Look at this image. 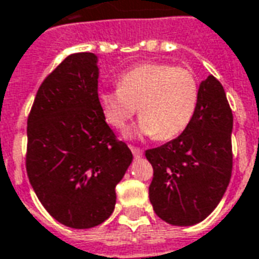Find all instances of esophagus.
<instances>
[{"label":"esophagus","mask_w":259,"mask_h":259,"mask_svg":"<svg viewBox=\"0 0 259 259\" xmlns=\"http://www.w3.org/2000/svg\"><path fill=\"white\" fill-rule=\"evenodd\" d=\"M131 152H133L134 158H135V159H140V158H142V151H141L140 148L131 147Z\"/></svg>","instance_id":"1"}]
</instances>
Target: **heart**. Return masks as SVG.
Returning a JSON list of instances; mask_svg holds the SVG:
<instances>
[{
  "mask_svg": "<svg viewBox=\"0 0 259 259\" xmlns=\"http://www.w3.org/2000/svg\"><path fill=\"white\" fill-rule=\"evenodd\" d=\"M115 90H103L99 104L106 121L122 130L138 108L142 118L128 137L172 140L193 119L199 84L194 74L166 63H141L119 74Z\"/></svg>",
  "mask_w": 259,
  "mask_h": 259,
  "instance_id": "b5f03b06",
  "label": "heart"
}]
</instances>
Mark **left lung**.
<instances>
[{
    "label": "left lung",
    "mask_w": 259,
    "mask_h": 259,
    "mask_svg": "<svg viewBox=\"0 0 259 259\" xmlns=\"http://www.w3.org/2000/svg\"><path fill=\"white\" fill-rule=\"evenodd\" d=\"M233 112L222 83L208 76L199 85L193 119L165 145L145 152L153 167L149 200L172 226L203 222L227 190L231 169Z\"/></svg>",
    "instance_id": "1"
}]
</instances>
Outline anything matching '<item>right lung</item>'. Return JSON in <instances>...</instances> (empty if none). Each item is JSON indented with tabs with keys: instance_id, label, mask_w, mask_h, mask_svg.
<instances>
[{
	"instance_id": "add662e5",
	"label": "right lung",
	"mask_w": 259,
	"mask_h": 259,
	"mask_svg": "<svg viewBox=\"0 0 259 259\" xmlns=\"http://www.w3.org/2000/svg\"><path fill=\"white\" fill-rule=\"evenodd\" d=\"M99 58L73 53L45 78L28 118L26 172L48 213L72 228L104 223L133 153L99 104Z\"/></svg>"
}]
</instances>
